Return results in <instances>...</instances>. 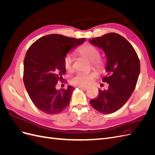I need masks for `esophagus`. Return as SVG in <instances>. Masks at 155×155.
I'll return each instance as SVG.
<instances>
[{
    "instance_id": "34e87169",
    "label": "esophagus",
    "mask_w": 155,
    "mask_h": 155,
    "mask_svg": "<svg viewBox=\"0 0 155 155\" xmlns=\"http://www.w3.org/2000/svg\"><path fill=\"white\" fill-rule=\"evenodd\" d=\"M79 88L82 89V90H84V91H86V90H87V89H88V87H80V86H79Z\"/></svg>"
}]
</instances>
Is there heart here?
<instances>
[{"label":"heart","mask_w":155,"mask_h":155,"mask_svg":"<svg viewBox=\"0 0 155 155\" xmlns=\"http://www.w3.org/2000/svg\"><path fill=\"white\" fill-rule=\"evenodd\" d=\"M78 52L90 60L92 68L97 71L101 72L105 69V63L102 59H100V51L95 46L91 44L83 45L78 49ZM63 65L64 68L68 71H71L73 70L74 60L71 54H68L64 56ZM96 74L95 72H79L72 78V83L80 87H88L91 85L93 79L96 78Z\"/></svg>","instance_id":"obj_1"}]
</instances>
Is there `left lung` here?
<instances>
[{
	"label": "left lung",
	"mask_w": 155,
	"mask_h": 155,
	"mask_svg": "<svg viewBox=\"0 0 155 155\" xmlns=\"http://www.w3.org/2000/svg\"><path fill=\"white\" fill-rule=\"evenodd\" d=\"M89 42L105 51L107 74L102 81L109 84L107 91L98 90V96L90 103L101 113H113L125 104L137 85L140 71L138 56L129 42L116 33Z\"/></svg>",
	"instance_id": "8db88e82"
}]
</instances>
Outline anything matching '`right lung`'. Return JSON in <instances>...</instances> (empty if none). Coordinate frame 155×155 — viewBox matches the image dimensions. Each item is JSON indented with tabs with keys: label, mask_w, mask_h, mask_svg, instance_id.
<instances>
[{
	"label": "right lung",
	"mask_w": 155,
	"mask_h": 155,
	"mask_svg": "<svg viewBox=\"0 0 155 155\" xmlns=\"http://www.w3.org/2000/svg\"><path fill=\"white\" fill-rule=\"evenodd\" d=\"M85 41L59 34L42 37L28 50L24 60L23 81L34 105L45 113L58 114L67 109L74 88L57 90L66 72L63 59L68 51Z\"/></svg>",
	"instance_id": "1"
}]
</instances>
